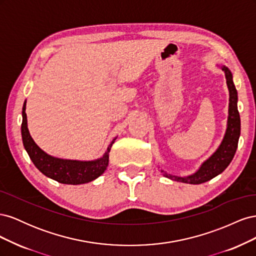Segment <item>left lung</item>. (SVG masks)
Returning a JSON list of instances; mask_svg holds the SVG:
<instances>
[{"instance_id": "obj_1", "label": "left lung", "mask_w": 256, "mask_h": 256, "mask_svg": "<svg viewBox=\"0 0 256 256\" xmlns=\"http://www.w3.org/2000/svg\"><path fill=\"white\" fill-rule=\"evenodd\" d=\"M216 67L221 68L224 72L230 95L228 115L226 134H224L218 148H216L205 161L202 162V164L198 166V168L194 173L187 176H178L174 174H170L161 168V173L164 174V177L168 178V180L191 184H203L221 174L224 170L228 166L230 161L234 158L240 136V116L237 108L238 94L233 82V74H232L230 69L223 64H216Z\"/></svg>"}]
</instances>
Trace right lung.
Here are the masks:
<instances>
[{"mask_svg":"<svg viewBox=\"0 0 256 256\" xmlns=\"http://www.w3.org/2000/svg\"><path fill=\"white\" fill-rule=\"evenodd\" d=\"M26 100L22 108V125L21 136L23 146L28 154L34 166L40 171L51 180L65 184H82L95 180L109 166V152L116 138H114L110 145L108 146L106 152L95 160H72L53 157L44 152L38 146L33 138L30 136L28 128L26 118Z\"/></svg>","mask_w":256,"mask_h":256,"instance_id":"1","label":"right lung"}]
</instances>
